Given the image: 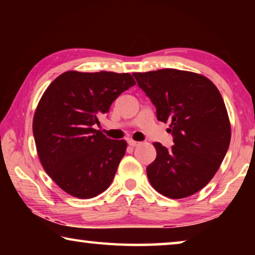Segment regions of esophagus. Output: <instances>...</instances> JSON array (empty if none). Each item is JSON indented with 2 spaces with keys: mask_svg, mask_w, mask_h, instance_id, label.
Returning a JSON list of instances; mask_svg holds the SVG:
<instances>
[{
  "mask_svg": "<svg viewBox=\"0 0 255 255\" xmlns=\"http://www.w3.org/2000/svg\"><path fill=\"white\" fill-rule=\"evenodd\" d=\"M139 144H140L139 141H136L133 139H128V145L131 146V147H135V146H138Z\"/></svg>",
  "mask_w": 255,
  "mask_h": 255,
  "instance_id": "obj_1",
  "label": "esophagus"
}]
</instances>
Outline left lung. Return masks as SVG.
Instances as JSON below:
<instances>
[{
  "label": "left lung",
  "mask_w": 255,
  "mask_h": 255,
  "mask_svg": "<svg viewBox=\"0 0 255 255\" xmlns=\"http://www.w3.org/2000/svg\"><path fill=\"white\" fill-rule=\"evenodd\" d=\"M139 88L156 108L157 120L169 122L173 146L154 143L156 158L146 169L153 188L181 199L213 179L227 153L231 124L215 84L192 72L164 68L133 73Z\"/></svg>",
  "instance_id": "8db88e82"
}]
</instances>
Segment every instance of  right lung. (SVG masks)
Returning <instances> with one entry per match:
<instances>
[{
    "instance_id": "right-lung-1",
    "label": "right lung",
    "mask_w": 255,
    "mask_h": 255,
    "mask_svg": "<svg viewBox=\"0 0 255 255\" xmlns=\"http://www.w3.org/2000/svg\"><path fill=\"white\" fill-rule=\"evenodd\" d=\"M135 84L128 73L70 71L42 94L32 123L34 143L46 173L68 195L89 199L109 188L127 143L93 126Z\"/></svg>"
}]
</instances>
